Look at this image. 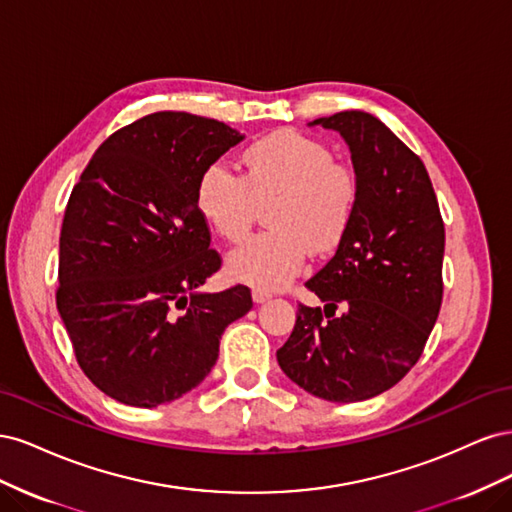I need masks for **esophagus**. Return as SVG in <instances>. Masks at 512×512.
Segmentation results:
<instances>
[{
    "mask_svg": "<svg viewBox=\"0 0 512 512\" xmlns=\"http://www.w3.org/2000/svg\"><path fill=\"white\" fill-rule=\"evenodd\" d=\"M252 299H254V303H265V301L271 299V294L265 292V290H254L252 292Z\"/></svg>",
    "mask_w": 512,
    "mask_h": 512,
    "instance_id": "1",
    "label": "esophagus"
}]
</instances>
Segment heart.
Returning <instances> with one entry per match:
<instances>
[{"label": "heart", "instance_id": "obj_1", "mask_svg": "<svg viewBox=\"0 0 512 512\" xmlns=\"http://www.w3.org/2000/svg\"><path fill=\"white\" fill-rule=\"evenodd\" d=\"M267 232L247 239L226 260L232 280L256 290H280L297 277L307 252H329L344 239L359 205V179L333 162L327 145L297 130H277L243 151V175L215 160L196 183V205L226 241L250 232L258 205Z\"/></svg>", "mask_w": 512, "mask_h": 512}]
</instances>
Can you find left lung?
<instances>
[{
    "mask_svg": "<svg viewBox=\"0 0 512 512\" xmlns=\"http://www.w3.org/2000/svg\"><path fill=\"white\" fill-rule=\"evenodd\" d=\"M314 123L348 143L359 205L335 256L305 282L324 312L299 303L277 363L303 391L350 404L421 359L442 305L444 222L425 164L380 119L344 111Z\"/></svg>",
    "mask_w": 512,
    "mask_h": 512,
    "instance_id": "obj_1",
    "label": "left lung"
}]
</instances>
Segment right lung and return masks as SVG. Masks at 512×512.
<instances>
[{
  "label": "right lung",
  "instance_id": "add662e5",
  "mask_svg": "<svg viewBox=\"0 0 512 512\" xmlns=\"http://www.w3.org/2000/svg\"><path fill=\"white\" fill-rule=\"evenodd\" d=\"M241 138L218 119L151 113L106 138L68 198L57 309L83 374L121 404L192 391L252 309L247 286L196 290L222 267L196 183Z\"/></svg>",
  "mask_w": 512,
  "mask_h": 512
}]
</instances>
